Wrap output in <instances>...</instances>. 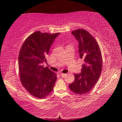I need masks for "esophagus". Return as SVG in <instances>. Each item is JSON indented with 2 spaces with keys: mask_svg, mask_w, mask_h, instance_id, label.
I'll use <instances>...</instances> for the list:
<instances>
[{
  "mask_svg": "<svg viewBox=\"0 0 122 122\" xmlns=\"http://www.w3.org/2000/svg\"><path fill=\"white\" fill-rule=\"evenodd\" d=\"M66 75V74H63V73H61V76H65Z\"/></svg>",
  "mask_w": 122,
  "mask_h": 122,
  "instance_id": "1",
  "label": "esophagus"
}]
</instances>
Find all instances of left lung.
<instances>
[{"instance_id": "1", "label": "left lung", "mask_w": 122, "mask_h": 122, "mask_svg": "<svg viewBox=\"0 0 122 122\" xmlns=\"http://www.w3.org/2000/svg\"><path fill=\"white\" fill-rule=\"evenodd\" d=\"M79 42V54L83 60L81 73L75 74V79L69 88L78 95L89 92L100 76L102 66V52L95 38L85 29H78L71 31Z\"/></svg>"}]
</instances>
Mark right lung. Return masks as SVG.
I'll return each instance as SVG.
<instances>
[{
    "mask_svg": "<svg viewBox=\"0 0 122 122\" xmlns=\"http://www.w3.org/2000/svg\"><path fill=\"white\" fill-rule=\"evenodd\" d=\"M60 34L36 31L27 37L18 56V68L22 85L31 95L38 98L48 96L54 89L57 76L44 67L46 55L55 39Z\"/></svg>",
    "mask_w": 122,
    "mask_h": 122,
    "instance_id": "1",
    "label": "right lung"
}]
</instances>
